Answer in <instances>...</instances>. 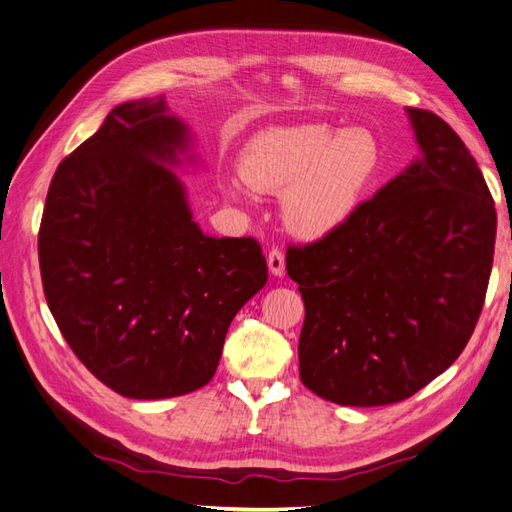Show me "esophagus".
Wrapping results in <instances>:
<instances>
[{
	"instance_id": "esophagus-1",
	"label": "esophagus",
	"mask_w": 512,
	"mask_h": 512,
	"mask_svg": "<svg viewBox=\"0 0 512 512\" xmlns=\"http://www.w3.org/2000/svg\"><path fill=\"white\" fill-rule=\"evenodd\" d=\"M268 268L275 277H281L285 272V255L281 248H272V251L268 253Z\"/></svg>"
}]
</instances>
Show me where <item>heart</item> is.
I'll list each match as a JSON object with an SVG mask.
<instances>
[{"label": "heart", "mask_w": 512, "mask_h": 512, "mask_svg": "<svg viewBox=\"0 0 512 512\" xmlns=\"http://www.w3.org/2000/svg\"><path fill=\"white\" fill-rule=\"evenodd\" d=\"M384 172L379 139L368 128L327 124L268 128L248 141L240 174L257 192L281 195L283 222L301 237L340 229ZM231 196L242 189L229 187Z\"/></svg>", "instance_id": "obj_1"}]
</instances>
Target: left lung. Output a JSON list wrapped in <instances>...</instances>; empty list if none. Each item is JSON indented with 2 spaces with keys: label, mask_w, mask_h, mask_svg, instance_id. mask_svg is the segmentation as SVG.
I'll return each instance as SVG.
<instances>
[{
  "label": "left lung",
  "mask_w": 512,
  "mask_h": 512,
  "mask_svg": "<svg viewBox=\"0 0 512 512\" xmlns=\"http://www.w3.org/2000/svg\"><path fill=\"white\" fill-rule=\"evenodd\" d=\"M408 115L421 159L285 253L305 303L301 382L340 406H388L447 371L489 288L497 213L478 163L441 117Z\"/></svg>",
  "instance_id": "8db88e82"
}]
</instances>
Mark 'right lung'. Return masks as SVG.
I'll return each instance as SVG.
<instances>
[{"mask_svg":"<svg viewBox=\"0 0 512 512\" xmlns=\"http://www.w3.org/2000/svg\"><path fill=\"white\" fill-rule=\"evenodd\" d=\"M189 130L163 98L115 106L58 165L39 229L45 301L76 358L117 395L211 382L233 316L268 281L253 237L192 220L178 165Z\"/></svg>","mask_w":512,"mask_h":512,"instance_id":"add662e5","label":"right lung"}]
</instances>
